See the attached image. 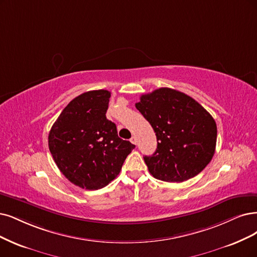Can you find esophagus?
<instances>
[{
    "instance_id": "obj_1",
    "label": "esophagus",
    "mask_w": 257,
    "mask_h": 257,
    "mask_svg": "<svg viewBox=\"0 0 257 257\" xmlns=\"http://www.w3.org/2000/svg\"><path fill=\"white\" fill-rule=\"evenodd\" d=\"M130 142L132 144H135V145H137V143H138V140H137V137L136 136H134L132 137L131 139H130Z\"/></svg>"
}]
</instances>
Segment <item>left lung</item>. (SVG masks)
<instances>
[{
  "label": "left lung",
  "instance_id": "8db88e82",
  "mask_svg": "<svg viewBox=\"0 0 257 257\" xmlns=\"http://www.w3.org/2000/svg\"><path fill=\"white\" fill-rule=\"evenodd\" d=\"M136 107L157 136L155 154L144 157L156 179L183 182L211 162L217 126L211 114L194 98L174 89L160 88L142 95Z\"/></svg>",
  "mask_w": 257,
  "mask_h": 257
}]
</instances>
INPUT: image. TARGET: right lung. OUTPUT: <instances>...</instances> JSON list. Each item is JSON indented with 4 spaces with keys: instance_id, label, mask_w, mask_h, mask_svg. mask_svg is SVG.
Here are the masks:
<instances>
[{
    "instance_id": "1",
    "label": "right lung",
    "mask_w": 257,
    "mask_h": 257,
    "mask_svg": "<svg viewBox=\"0 0 257 257\" xmlns=\"http://www.w3.org/2000/svg\"><path fill=\"white\" fill-rule=\"evenodd\" d=\"M107 90L80 94L69 102L52 126L49 148L64 177L81 188L99 189L119 174L136 146L117 136L107 119Z\"/></svg>"
}]
</instances>
